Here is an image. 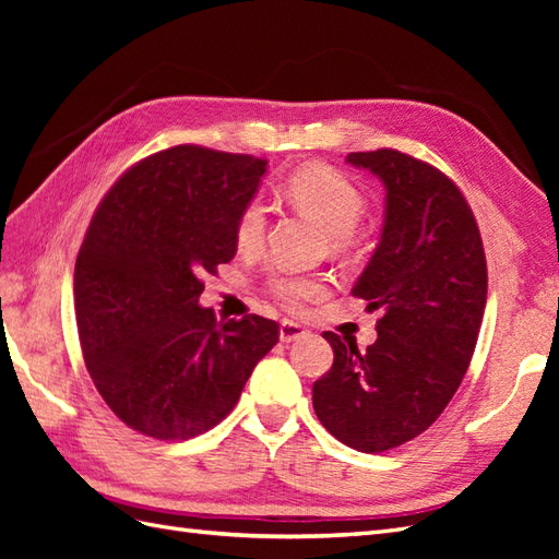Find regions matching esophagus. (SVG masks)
Wrapping results in <instances>:
<instances>
[{"instance_id": "1", "label": "esophagus", "mask_w": 559, "mask_h": 559, "mask_svg": "<svg viewBox=\"0 0 559 559\" xmlns=\"http://www.w3.org/2000/svg\"><path fill=\"white\" fill-rule=\"evenodd\" d=\"M308 335V329L298 324V321L294 319H284L280 324V341L282 343H294L298 341V337H306Z\"/></svg>"}]
</instances>
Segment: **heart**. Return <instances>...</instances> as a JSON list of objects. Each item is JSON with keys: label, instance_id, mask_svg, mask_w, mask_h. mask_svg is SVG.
Instances as JSON below:
<instances>
[{"label": "heart", "instance_id": "b5f03b06", "mask_svg": "<svg viewBox=\"0 0 559 559\" xmlns=\"http://www.w3.org/2000/svg\"><path fill=\"white\" fill-rule=\"evenodd\" d=\"M284 193L331 235L335 247L347 245L349 235L361 222L364 195L347 177L331 167H302L286 181ZM265 224L263 202L249 200L235 222V242L245 251L259 249L265 238ZM270 294L286 308H298L300 302L321 294V282L306 275H275L270 280Z\"/></svg>", "mask_w": 559, "mask_h": 559}]
</instances>
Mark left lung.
<instances>
[{
  "mask_svg": "<svg viewBox=\"0 0 559 559\" xmlns=\"http://www.w3.org/2000/svg\"><path fill=\"white\" fill-rule=\"evenodd\" d=\"M347 163L384 186L380 242L352 289L382 317L366 352L324 333L335 359L314 382L312 405L341 443L384 452L427 431L462 384L483 324L487 263L476 216L441 170L394 148Z\"/></svg>",
  "mask_w": 559,
  "mask_h": 559,
  "instance_id": "left-lung-1",
  "label": "left lung"
}]
</instances>
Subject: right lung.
Segmentation results:
<instances>
[{
  "instance_id": "right-lung-1",
  "label": "right lung",
  "mask_w": 559,
  "mask_h": 559,
  "mask_svg": "<svg viewBox=\"0 0 559 559\" xmlns=\"http://www.w3.org/2000/svg\"><path fill=\"white\" fill-rule=\"evenodd\" d=\"M267 160L193 144L138 163L99 202L74 267L79 341L116 417L158 441L216 427L238 403L277 321H218L202 275L228 263L240 210Z\"/></svg>"
}]
</instances>
